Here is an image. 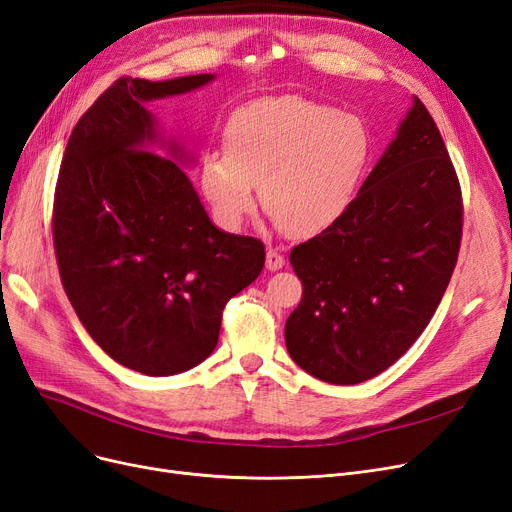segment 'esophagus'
Instances as JSON below:
<instances>
[{"label":"esophagus","instance_id":"1","mask_svg":"<svg viewBox=\"0 0 512 512\" xmlns=\"http://www.w3.org/2000/svg\"><path fill=\"white\" fill-rule=\"evenodd\" d=\"M282 266H285V257H282V253L278 249H268V253H266V268L270 272H276Z\"/></svg>","mask_w":512,"mask_h":512}]
</instances>
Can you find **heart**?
<instances>
[{"instance_id": "obj_1", "label": "heart", "mask_w": 512, "mask_h": 512, "mask_svg": "<svg viewBox=\"0 0 512 512\" xmlns=\"http://www.w3.org/2000/svg\"><path fill=\"white\" fill-rule=\"evenodd\" d=\"M225 151L200 164L215 219L236 230L261 202L280 230L323 232L352 204L371 160V132L356 113L304 97H266L227 120Z\"/></svg>"}]
</instances>
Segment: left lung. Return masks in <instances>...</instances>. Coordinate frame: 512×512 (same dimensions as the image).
<instances>
[{
    "mask_svg": "<svg viewBox=\"0 0 512 512\" xmlns=\"http://www.w3.org/2000/svg\"><path fill=\"white\" fill-rule=\"evenodd\" d=\"M462 215L456 168L415 97L346 213L291 251L304 285L285 325L293 361L339 386L367 382L399 361L441 304Z\"/></svg>",
    "mask_w": 512,
    "mask_h": 512,
    "instance_id": "obj_1",
    "label": "left lung"
}]
</instances>
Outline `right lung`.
Masks as SVG:
<instances>
[{
  "instance_id": "obj_1",
  "label": "right lung",
  "mask_w": 512,
  "mask_h": 512,
  "mask_svg": "<svg viewBox=\"0 0 512 512\" xmlns=\"http://www.w3.org/2000/svg\"><path fill=\"white\" fill-rule=\"evenodd\" d=\"M215 75L120 78L75 124L56 181L52 240L63 289L116 363L175 375L219 342L227 301L261 274L266 246L208 219L143 103L196 90ZM170 154L183 151L170 143Z\"/></svg>"
}]
</instances>
